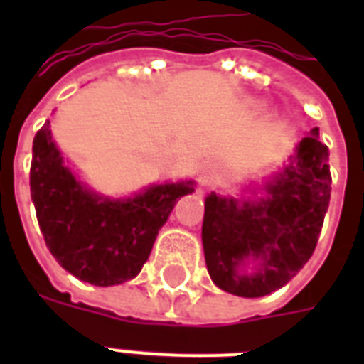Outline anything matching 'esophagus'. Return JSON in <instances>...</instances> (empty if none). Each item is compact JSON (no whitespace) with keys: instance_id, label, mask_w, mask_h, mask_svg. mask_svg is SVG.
<instances>
[{"instance_id":"34e87169","label":"esophagus","mask_w":364,"mask_h":364,"mask_svg":"<svg viewBox=\"0 0 364 364\" xmlns=\"http://www.w3.org/2000/svg\"><path fill=\"white\" fill-rule=\"evenodd\" d=\"M208 181H210V177H204V179H202V185H208Z\"/></svg>"}]
</instances>
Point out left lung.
<instances>
[{
  "mask_svg": "<svg viewBox=\"0 0 364 364\" xmlns=\"http://www.w3.org/2000/svg\"><path fill=\"white\" fill-rule=\"evenodd\" d=\"M331 183L328 147L311 128L260 196L255 188L251 198L208 194L202 243L217 287L259 299L291 282L314 255Z\"/></svg>",
  "mask_w": 364,
  "mask_h": 364,
  "instance_id": "1",
  "label": "left lung"
}]
</instances>
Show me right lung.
<instances>
[{
	"label": "right lung",
	"instance_id": "obj_1",
	"mask_svg": "<svg viewBox=\"0 0 364 364\" xmlns=\"http://www.w3.org/2000/svg\"><path fill=\"white\" fill-rule=\"evenodd\" d=\"M31 202L48 251L81 282L119 285L141 272L177 198L194 181L149 185L128 198L94 193L77 179L50 134V121L33 137Z\"/></svg>",
	"mask_w": 364,
	"mask_h": 364
}]
</instances>
